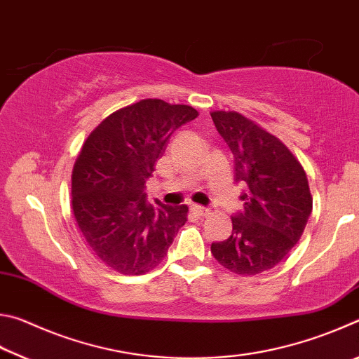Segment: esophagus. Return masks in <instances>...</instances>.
<instances>
[{
    "instance_id": "34e87169",
    "label": "esophagus",
    "mask_w": 359,
    "mask_h": 359,
    "mask_svg": "<svg viewBox=\"0 0 359 359\" xmlns=\"http://www.w3.org/2000/svg\"><path fill=\"white\" fill-rule=\"evenodd\" d=\"M190 212H191V214H193L194 217L203 218V217H208L210 210H209L208 208H203V205H196V204H193L191 208H190Z\"/></svg>"
}]
</instances>
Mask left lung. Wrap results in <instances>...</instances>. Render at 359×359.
<instances>
[{"instance_id": "8db88e82", "label": "left lung", "mask_w": 359, "mask_h": 359, "mask_svg": "<svg viewBox=\"0 0 359 359\" xmlns=\"http://www.w3.org/2000/svg\"><path fill=\"white\" fill-rule=\"evenodd\" d=\"M234 156V180L245 188L244 210L233 220L226 241L210 252L223 267L241 276L277 266L301 239L312 214V194L301 163L276 136L238 112H210Z\"/></svg>"}]
</instances>
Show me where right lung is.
<instances>
[{"instance_id": "add662e5", "label": "right lung", "mask_w": 359, "mask_h": 359, "mask_svg": "<svg viewBox=\"0 0 359 359\" xmlns=\"http://www.w3.org/2000/svg\"><path fill=\"white\" fill-rule=\"evenodd\" d=\"M198 117L185 104L142 100L96 126L72 169V212L87 245L125 276L161 263L188 208L147 203L145 182L172 133Z\"/></svg>"}]
</instances>
